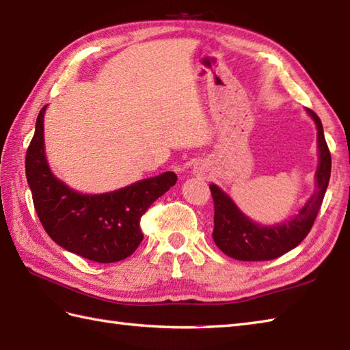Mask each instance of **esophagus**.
I'll use <instances>...</instances> for the list:
<instances>
[{
	"label": "esophagus",
	"instance_id": "1",
	"mask_svg": "<svg viewBox=\"0 0 350 350\" xmlns=\"http://www.w3.org/2000/svg\"><path fill=\"white\" fill-rule=\"evenodd\" d=\"M197 173H202V170H200V168H197Z\"/></svg>",
	"mask_w": 350,
	"mask_h": 350
}]
</instances>
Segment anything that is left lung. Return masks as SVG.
Here are the masks:
<instances>
[{"label":"left lung","mask_w":350,"mask_h":350,"mask_svg":"<svg viewBox=\"0 0 350 350\" xmlns=\"http://www.w3.org/2000/svg\"><path fill=\"white\" fill-rule=\"evenodd\" d=\"M307 113L313 118L317 128L319 144V165L316 171L314 194L308 198L299 213L292 219L281 224L263 227L251 221L237 209L226 192H222L217 185H209L213 206V241L217 247L227 254L242 262H265V260L277 258L306 239L311 227L314 224L319 211L323 202L326 188L331 177V153L325 141L323 126L321 118L311 109Z\"/></svg>","instance_id":"1"}]
</instances>
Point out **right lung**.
<instances>
[{
    "label": "right lung",
    "mask_w": 350,
    "mask_h": 350,
    "mask_svg": "<svg viewBox=\"0 0 350 350\" xmlns=\"http://www.w3.org/2000/svg\"><path fill=\"white\" fill-rule=\"evenodd\" d=\"M44 105L25 156V174L44 232L73 254L98 263L129 257L143 241L139 219L177 176L167 171L107 194H81L52 173L43 143Z\"/></svg>",
    "instance_id": "add662e5"
}]
</instances>
